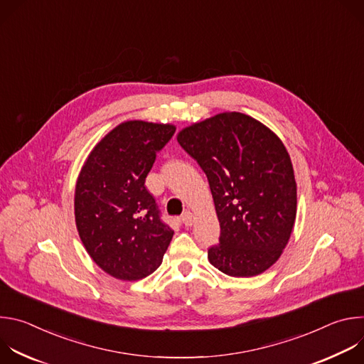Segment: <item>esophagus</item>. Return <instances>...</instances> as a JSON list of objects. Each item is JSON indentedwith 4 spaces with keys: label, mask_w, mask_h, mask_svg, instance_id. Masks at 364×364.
Instances as JSON below:
<instances>
[{
    "label": "esophagus",
    "mask_w": 364,
    "mask_h": 364,
    "mask_svg": "<svg viewBox=\"0 0 364 364\" xmlns=\"http://www.w3.org/2000/svg\"><path fill=\"white\" fill-rule=\"evenodd\" d=\"M194 220H196V218H194V215H193L191 212H186V213L181 216V222L184 223V226H193Z\"/></svg>",
    "instance_id": "esophagus-1"
}]
</instances>
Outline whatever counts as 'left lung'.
Here are the masks:
<instances>
[{"instance_id":"left-lung-1","label":"left lung","mask_w":364,"mask_h":364,"mask_svg":"<svg viewBox=\"0 0 364 364\" xmlns=\"http://www.w3.org/2000/svg\"><path fill=\"white\" fill-rule=\"evenodd\" d=\"M209 180L220 237L209 262L229 277L269 269L282 255L296 218V183L279 136L246 114L222 112L177 134Z\"/></svg>"}]
</instances>
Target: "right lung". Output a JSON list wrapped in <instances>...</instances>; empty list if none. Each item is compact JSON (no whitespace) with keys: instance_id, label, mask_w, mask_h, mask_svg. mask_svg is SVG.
Returning <instances> with one entry per match:
<instances>
[{"instance_id":"obj_1","label":"right lung","mask_w":364,"mask_h":364,"mask_svg":"<svg viewBox=\"0 0 364 364\" xmlns=\"http://www.w3.org/2000/svg\"><path fill=\"white\" fill-rule=\"evenodd\" d=\"M174 132L173 124L121 122L93 146L77 176L75 222L80 240L93 262L117 279L151 275L173 239L145 178Z\"/></svg>"}]
</instances>
